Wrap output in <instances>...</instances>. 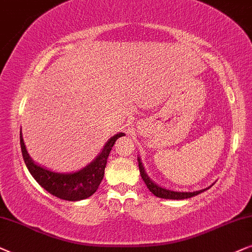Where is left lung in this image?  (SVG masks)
Segmentation results:
<instances>
[{"mask_svg":"<svg viewBox=\"0 0 252 252\" xmlns=\"http://www.w3.org/2000/svg\"><path fill=\"white\" fill-rule=\"evenodd\" d=\"M137 160H138V166H139V172H140V176H142V179L144 182H145L146 187L149 188V190L152 192L154 196L159 197V198H165V199H187V198H191V197L193 196H197V194H199L200 192H204V191L210 189L211 187L213 186H210L209 188H206V189H202V190H198V191H192V192H183V191H175V190H170V189H167V188H163L159 186V184L153 182L152 180L150 179V176L147 175V173L145 172V168H144L143 163H142V160H140V158L138 157L137 158Z\"/></svg>","mask_w":252,"mask_h":252,"instance_id":"obj_1","label":"left lung"}]
</instances>
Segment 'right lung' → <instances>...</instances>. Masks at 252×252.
Here are the masks:
<instances>
[{
  "instance_id": "1",
  "label": "right lung",
  "mask_w": 252,
  "mask_h": 252,
  "mask_svg": "<svg viewBox=\"0 0 252 252\" xmlns=\"http://www.w3.org/2000/svg\"><path fill=\"white\" fill-rule=\"evenodd\" d=\"M124 135L126 133L119 132L110 137L103 146L101 152L95 157V159H93V161L84 168L72 173H56L35 163L26 150L22 135V129L19 138H21L23 159H24L29 172L34 177L36 182L43 189L48 191L50 194L58 197L60 199L77 202V200L89 198L98 190L103 175H105L107 159H108L112 147L116 140Z\"/></svg>"
}]
</instances>
